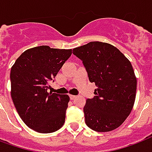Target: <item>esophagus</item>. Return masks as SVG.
Returning a JSON list of instances; mask_svg holds the SVG:
<instances>
[{
  "mask_svg": "<svg viewBox=\"0 0 152 152\" xmlns=\"http://www.w3.org/2000/svg\"><path fill=\"white\" fill-rule=\"evenodd\" d=\"M75 97H76L75 96H73V95H69V98H70V99H75Z\"/></svg>",
  "mask_w": 152,
  "mask_h": 152,
  "instance_id": "34e87169",
  "label": "esophagus"
}]
</instances>
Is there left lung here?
I'll list each match as a JSON object with an SVG mask.
<instances>
[{
	"mask_svg": "<svg viewBox=\"0 0 152 152\" xmlns=\"http://www.w3.org/2000/svg\"><path fill=\"white\" fill-rule=\"evenodd\" d=\"M73 53L97 86L95 97L87 99L83 108L87 126L97 132L117 129L131 113L136 98L137 77L131 63L113 45L99 41L75 48Z\"/></svg>",
	"mask_w": 152,
	"mask_h": 152,
	"instance_id": "1",
	"label": "left lung"
}]
</instances>
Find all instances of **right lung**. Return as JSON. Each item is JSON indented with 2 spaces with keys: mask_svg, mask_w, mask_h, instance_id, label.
<instances>
[{
  "mask_svg": "<svg viewBox=\"0 0 152 152\" xmlns=\"http://www.w3.org/2000/svg\"><path fill=\"white\" fill-rule=\"evenodd\" d=\"M71 54L72 49L39 46L22 53L11 67L10 93L15 108L23 122L36 132H55L65 123L69 97L48 89Z\"/></svg>",
  "mask_w": 152,
  "mask_h": 152,
  "instance_id": "add662e5",
  "label": "right lung"
}]
</instances>
